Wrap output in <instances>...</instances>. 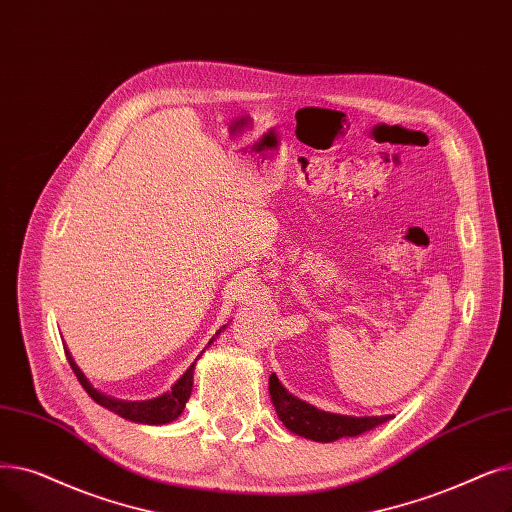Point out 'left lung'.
I'll use <instances>...</instances> for the list:
<instances>
[{"instance_id": "left-lung-1", "label": "left lung", "mask_w": 512, "mask_h": 512, "mask_svg": "<svg viewBox=\"0 0 512 512\" xmlns=\"http://www.w3.org/2000/svg\"><path fill=\"white\" fill-rule=\"evenodd\" d=\"M269 392H271V400L275 404L279 421L291 433L302 435L312 442L327 444V442L339 440V437H356L392 419V415L348 417V415H335V412H325L296 398L294 394H289L275 373L269 377Z\"/></svg>"}]
</instances>
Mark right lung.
<instances>
[{
  "instance_id": "right-lung-1",
  "label": "right lung",
  "mask_w": 512,
  "mask_h": 512,
  "mask_svg": "<svg viewBox=\"0 0 512 512\" xmlns=\"http://www.w3.org/2000/svg\"><path fill=\"white\" fill-rule=\"evenodd\" d=\"M225 329H227V325L218 329L216 335L208 342V346ZM64 350H66V358L70 362L72 371H75L77 379L81 381L83 389L91 396L93 402H97L100 406L112 410L114 415H118V417H123V419L133 421V423H143V425H166V423H173L175 419L181 417V412H183V408H185V404H187V400L191 396L193 369H196V362L202 356L200 354L196 358V362H193L191 367L177 379V383L170 387V392H166V394H162L158 398H152V400H118V398H112V396L100 392V389H97V387H93L91 381L85 377V373L79 369V364L75 362V358H72L70 350L66 346H64Z\"/></svg>"
}]
</instances>
